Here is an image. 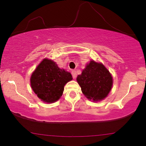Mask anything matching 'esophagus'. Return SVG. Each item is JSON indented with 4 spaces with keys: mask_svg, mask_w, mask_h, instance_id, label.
<instances>
[{
    "mask_svg": "<svg viewBox=\"0 0 146 146\" xmlns=\"http://www.w3.org/2000/svg\"><path fill=\"white\" fill-rule=\"evenodd\" d=\"M71 73H72V76H73V79H76V78H77V73H76V71H72Z\"/></svg>",
    "mask_w": 146,
    "mask_h": 146,
    "instance_id": "obj_1",
    "label": "esophagus"
}]
</instances>
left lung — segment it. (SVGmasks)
<instances>
[{
  "label": "left lung",
  "instance_id": "1",
  "mask_svg": "<svg viewBox=\"0 0 146 146\" xmlns=\"http://www.w3.org/2000/svg\"><path fill=\"white\" fill-rule=\"evenodd\" d=\"M82 92L89 100H102L112 88V77L105 66L91 61L77 78Z\"/></svg>",
  "mask_w": 146,
  "mask_h": 146
}]
</instances>
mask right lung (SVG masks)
<instances>
[{
  "instance_id": "obj_1",
  "label": "right lung",
  "mask_w": 146,
  "mask_h": 146,
  "mask_svg": "<svg viewBox=\"0 0 146 146\" xmlns=\"http://www.w3.org/2000/svg\"><path fill=\"white\" fill-rule=\"evenodd\" d=\"M31 86L41 100L46 103L56 102L62 96L64 86L72 80L70 73L60 69L52 60L44 59L33 73Z\"/></svg>"
}]
</instances>
